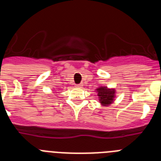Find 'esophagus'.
<instances>
[{
	"label": "esophagus",
	"instance_id": "obj_1",
	"mask_svg": "<svg viewBox=\"0 0 161 161\" xmlns=\"http://www.w3.org/2000/svg\"><path fill=\"white\" fill-rule=\"evenodd\" d=\"M76 87L81 88L82 87V85H80V84H79V85H76Z\"/></svg>",
	"mask_w": 161,
	"mask_h": 161
}]
</instances>
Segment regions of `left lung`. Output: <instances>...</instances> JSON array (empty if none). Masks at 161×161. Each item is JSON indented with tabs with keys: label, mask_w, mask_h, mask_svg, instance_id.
Returning <instances> with one entry per match:
<instances>
[{
	"label": "left lung",
	"mask_w": 161,
	"mask_h": 161,
	"mask_svg": "<svg viewBox=\"0 0 161 161\" xmlns=\"http://www.w3.org/2000/svg\"><path fill=\"white\" fill-rule=\"evenodd\" d=\"M97 92V96L99 97L101 104L102 106H109L113 103L115 97V89H108L107 87H98L96 89Z\"/></svg>",
	"instance_id": "obj_1"
}]
</instances>
